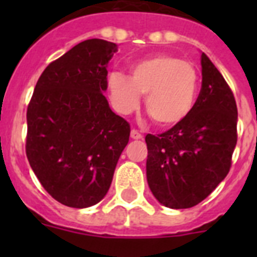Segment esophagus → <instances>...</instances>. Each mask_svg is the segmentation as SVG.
Segmentation results:
<instances>
[{"label": "esophagus", "mask_w": 257, "mask_h": 257, "mask_svg": "<svg viewBox=\"0 0 257 257\" xmlns=\"http://www.w3.org/2000/svg\"><path fill=\"white\" fill-rule=\"evenodd\" d=\"M131 137H132L133 140H141V139H143V135H141L139 131H136V129H132V131H131Z\"/></svg>", "instance_id": "obj_1"}]
</instances>
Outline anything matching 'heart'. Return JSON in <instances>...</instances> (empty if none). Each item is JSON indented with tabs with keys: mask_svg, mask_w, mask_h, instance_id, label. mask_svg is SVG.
<instances>
[{
	"mask_svg": "<svg viewBox=\"0 0 257 257\" xmlns=\"http://www.w3.org/2000/svg\"><path fill=\"white\" fill-rule=\"evenodd\" d=\"M108 89L113 108L121 114H129L140 104L160 126L181 122L192 112L199 93V73L192 62L173 56L159 54L135 62L129 77L112 72Z\"/></svg>",
	"mask_w": 257,
	"mask_h": 257,
	"instance_id": "b5f03b06",
	"label": "heart"
}]
</instances>
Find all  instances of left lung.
Here are the masks:
<instances>
[{"label": "left lung", "mask_w": 257, "mask_h": 257, "mask_svg": "<svg viewBox=\"0 0 257 257\" xmlns=\"http://www.w3.org/2000/svg\"><path fill=\"white\" fill-rule=\"evenodd\" d=\"M201 90L192 112L161 135H147V180L159 203L191 208L211 195L231 168L237 141L233 93L207 54Z\"/></svg>", "instance_id": "obj_1"}]
</instances>
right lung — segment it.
Returning a JSON list of instances; mask_svg holds the SVG:
<instances>
[{
	"label": "right lung",
	"instance_id": "add662e5",
	"mask_svg": "<svg viewBox=\"0 0 257 257\" xmlns=\"http://www.w3.org/2000/svg\"><path fill=\"white\" fill-rule=\"evenodd\" d=\"M113 42L92 38L50 62L28 106L26 156L58 203L88 208L112 184L131 126L112 112L104 92Z\"/></svg>",
	"mask_w": 257,
	"mask_h": 257
}]
</instances>
